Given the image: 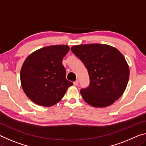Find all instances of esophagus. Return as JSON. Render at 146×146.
Returning <instances> with one entry per match:
<instances>
[{
    "label": "esophagus",
    "mask_w": 146,
    "mask_h": 146,
    "mask_svg": "<svg viewBox=\"0 0 146 146\" xmlns=\"http://www.w3.org/2000/svg\"><path fill=\"white\" fill-rule=\"evenodd\" d=\"M73 84L75 85V86H78V80H76L75 82H73Z\"/></svg>",
    "instance_id": "obj_1"
}]
</instances>
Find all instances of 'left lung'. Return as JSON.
I'll use <instances>...</instances> for the list:
<instances>
[{"instance_id":"obj_1","label":"left lung","mask_w":146,"mask_h":146,"mask_svg":"<svg viewBox=\"0 0 146 146\" xmlns=\"http://www.w3.org/2000/svg\"><path fill=\"white\" fill-rule=\"evenodd\" d=\"M87 68L90 84L80 90L86 102L95 108H105L119 99L126 89L129 68L117 48L107 44L76 45L71 48Z\"/></svg>"}]
</instances>
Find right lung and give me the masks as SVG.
Masks as SVG:
<instances>
[{
	"instance_id": "1",
	"label": "right lung",
	"mask_w": 146,
	"mask_h": 146,
	"mask_svg": "<svg viewBox=\"0 0 146 146\" xmlns=\"http://www.w3.org/2000/svg\"><path fill=\"white\" fill-rule=\"evenodd\" d=\"M70 50L67 45L49 46L29 55L21 70L24 93L36 104L50 107L60 102L73 83L66 80L62 59Z\"/></svg>"
}]
</instances>
